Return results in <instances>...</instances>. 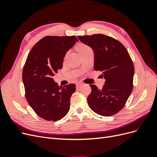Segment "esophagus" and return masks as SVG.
Masks as SVG:
<instances>
[{"label":"esophagus","mask_w":157,"mask_h":157,"mask_svg":"<svg viewBox=\"0 0 157 157\" xmlns=\"http://www.w3.org/2000/svg\"><path fill=\"white\" fill-rule=\"evenodd\" d=\"M82 86V83L79 82V83L77 84V88H80V87H81Z\"/></svg>","instance_id":"1"}]
</instances>
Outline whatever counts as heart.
<instances>
[{
	"instance_id": "heart-1",
	"label": "heart",
	"mask_w": 157,
	"mask_h": 157,
	"mask_svg": "<svg viewBox=\"0 0 157 157\" xmlns=\"http://www.w3.org/2000/svg\"><path fill=\"white\" fill-rule=\"evenodd\" d=\"M91 50L92 49L90 48V46H88L86 44H80L77 46V50L80 54L85 53V52H88L89 50Z\"/></svg>"
}]
</instances>
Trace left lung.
<instances>
[{
	"label": "left lung",
	"mask_w": 157,
	"mask_h": 157,
	"mask_svg": "<svg viewBox=\"0 0 157 157\" xmlns=\"http://www.w3.org/2000/svg\"><path fill=\"white\" fill-rule=\"evenodd\" d=\"M78 38L93 49L94 68L102 71L105 79L101 90L90 84L88 105L99 115H115L124 107L133 90L134 67L130 56L124 45L111 36L96 34Z\"/></svg>",
	"instance_id": "1"
}]
</instances>
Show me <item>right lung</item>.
I'll use <instances>...</instances> for the list:
<instances>
[{
  "label": "right lung",
  "mask_w": 157,
  "mask_h": 157,
  "mask_svg": "<svg viewBox=\"0 0 157 157\" xmlns=\"http://www.w3.org/2000/svg\"><path fill=\"white\" fill-rule=\"evenodd\" d=\"M78 40L76 36H47L33 47L23 69L25 98L38 116L57 121L67 115L74 84L59 86L53 77L62 69L67 52Z\"/></svg>",
  "instance_id": "obj_1"
}]
</instances>
